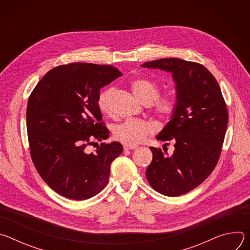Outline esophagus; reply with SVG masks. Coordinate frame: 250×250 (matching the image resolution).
<instances>
[{
	"label": "esophagus",
	"mask_w": 250,
	"mask_h": 250,
	"mask_svg": "<svg viewBox=\"0 0 250 250\" xmlns=\"http://www.w3.org/2000/svg\"><path fill=\"white\" fill-rule=\"evenodd\" d=\"M135 148H137V146H135V145H125L124 146L125 150H130V149H135Z\"/></svg>",
	"instance_id": "1"
}]
</instances>
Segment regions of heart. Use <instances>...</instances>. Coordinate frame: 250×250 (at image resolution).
<instances>
[{"mask_svg":"<svg viewBox=\"0 0 250 250\" xmlns=\"http://www.w3.org/2000/svg\"><path fill=\"white\" fill-rule=\"evenodd\" d=\"M131 89L134 96L141 103L146 104H152L160 94L158 84L147 78H137L133 80L131 82ZM114 92L115 90L113 88H108L103 90L99 94L98 105L102 113H110L111 101ZM153 106L154 113L158 118H160L162 121H168L175 115L177 111L178 99L175 95H167L158 99L153 103ZM153 130L154 125L146 121L130 119L115 127L114 136L116 139L124 142L125 145H136L151 134Z\"/></svg>","mask_w":250,"mask_h":250,"instance_id":"b5f03b06","label":"heart"}]
</instances>
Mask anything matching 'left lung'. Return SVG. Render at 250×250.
<instances>
[{"label": "left lung", "mask_w": 250, "mask_h": 250, "mask_svg": "<svg viewBox=\"0 0 250 250\" xmlns=\"http://www.w3.org/2000/svg\"><path fill=\"white\" fill-rule=\"evenodd\" d=\"M141 66L170 72L176 83L177 111L156 136L174 140L175 150L168 156L150 147L153 158L146 176L158 193L180 196L199 186L215 169L227 131V104L216 78L200 63L162 58Z\"/></svg>", "instance_id": "1"}]
</instances>
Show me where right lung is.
Listing matches in <instances>:
<instances>
[{
	"label": "right lung",
	"mask_w": 250,
	"mask_h": 250,
	"mask_svg": "<svg viewBox=\"0 0 250 250\" xmlns=\"http://www.w3.org/2000/svg\"><path fill=\"white\" fill-rule=\"evenodd\" d=\"M112 65L57 66L31 92L26 108L30 156L44 182L72 200H86L108 184L111 164L122 153L114 141L95 153L87 146L109 137L98 105L100 90L122 76Z\"/></svg>",
	"instance_id": "1"
}]
</instances>
